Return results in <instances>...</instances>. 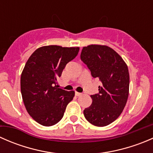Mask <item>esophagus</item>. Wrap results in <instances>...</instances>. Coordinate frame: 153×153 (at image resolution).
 <instances>
[{
    "mask_svg": "<svg viewBox=\"0 0 153 153\" xmlns=\"http://www.w3.org/2000/svg\"><path fill=\"white\" fill-rule=\"evenodd\" d=\"M83 93H81V92H75V95L76 96H81V95H82Z\"/></svg>",
    "mask_w": 153,
    "mask_h": 153,
    "instance_id": "1",
    "label": "esophagus"
}]
</instances>
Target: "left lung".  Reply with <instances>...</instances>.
Returning a JSON list of instances; mask_svg holds the SVG:
<instances>
[{
  "label": "left lung",
  "mask_w": 153,
  "mask_h": 153,
  "mask_svg": "<svg viewBox=\"0 0 153 153\" xmlns=\"http://www.w3.org/2000/svg\"><path fill=\"white\" fill-rule=\"evenodd\" d=\"M81 59L93 78L102 85L98 94L91 95L92 103L84 110L86 119L97 126H105L119 117L129 95V75L123 58L112 48L91 44L83 47Z\"/></svg>",
  "instance_id": "obj_1"
}]
</instances>
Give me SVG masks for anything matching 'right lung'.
<instances>
[{"instance_id": "right-lung-1", "label": "right lung", "mask_w": 153, "mask_h": 153, "mask_svg": "<svg viewBox=\"0 0 153 153\" xmlns=\"http://www.w3.org/2000/svg\"><path fill=\"white\" fill-rule=\"evenodd\" d=\"M79 47L44 46L29 57L21 76V91L27 111L38 124L50 126L59 122L74 91L60 89L57 79Z\"/></svg>"}]
</instances>
